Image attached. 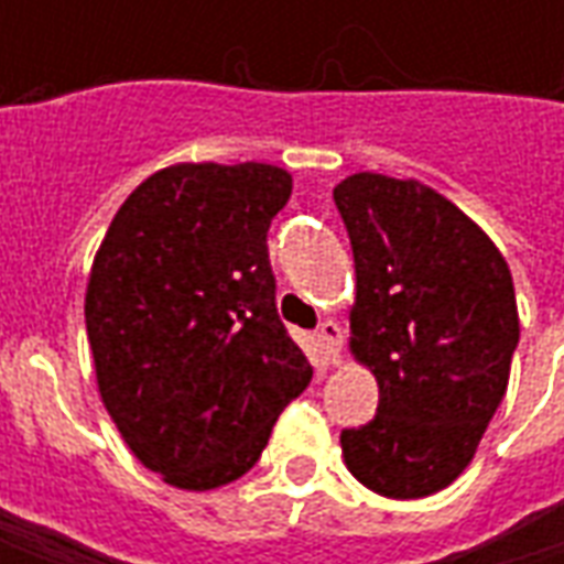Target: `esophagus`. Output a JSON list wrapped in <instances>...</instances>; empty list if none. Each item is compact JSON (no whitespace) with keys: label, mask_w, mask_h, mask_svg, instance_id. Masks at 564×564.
<instances>
[{"label":"esophagus","mask_w":564,"mask_h":564,"mask_svg":"<svg viewBox=\"0 0 564 564\" xmlns=\"http://www.w3.org/2000/svg\"><path fill=\"white\" fill-rule=\"evenodd\" d=\"M317 341L323 347V356H326V362H338L341 359V326L338 323H319L317 329Z\"/></svg>","instance_id":"1"}]
</instances>
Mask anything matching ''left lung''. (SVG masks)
<instances>
[{
  "label": "left lung",
  "mask_w": 564,
  "mask_h": 564,
  "mask_svg": "<svg viewBox=\"0 0 564 564\" xmlns=\"http://www.w3.org/2000/svg\"><path fill=\"white\" fill-rule=\"evenodd\" d=\"M356 265L350 350L378 414L344 429V462L378 496L425 498L477 453L520 341L501 250L420 181L359 172L335 186Z\"/></svg>",
  "instance_id": "obj_1"
}]
</instances>
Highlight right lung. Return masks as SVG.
I'll return each mask as SVG.
<instances>
[{"label": "right lung", "instance_id": "1", "mask_svg": "<svg viewBox=\"0 0 564 564\" xmlns=\"http://www.w3.org/2000/svg\"><path fill=\"white\" fill-rule=\"evenodd\" d=\"M290 193L269 162H177L132 189L93 259L84 317L105 411L177 489L250 471L311 383L265 245Z\"/></svg>", "mask_w": 564, "mask_h": 564}]
</instances>
